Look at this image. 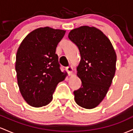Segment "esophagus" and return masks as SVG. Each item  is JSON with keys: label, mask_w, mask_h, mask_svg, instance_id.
Returning a JSON list of instances; mask_svg holds the SVG:
<instances>
[{"label": "esophagus", "mask_w": 133, "mask_h": 133, "mask_svg": "<svg viewBox=\"0 0 133 133\" xmlns=\"http://www.w3.org/2000/svg\"><path fill=\"white\" fill-rule=\"evenodd\" d=\"M66 70L67 71V72L68 73V74L70 75L72 74L73 72V70H74V69H73V67L71 66H67L66 68Z\"/></svg>", "instance_id": "1"}]
</instances>
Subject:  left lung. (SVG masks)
Returning a JSON list of instances; mask_svg holds the SVG:
<instances>
[{
	"label": "left lung",
	"instance_id": "obj_1",
	"mask_svg": "<svg viewBox=\"0 0 133 133\" xmlns=\"http://www.w3.org/2000/svg\"><path fill=\"white\" fill-rule=\"evenodd\" d=\"M68 37L78 47L81 57L77 70L82 86L74 92L75 101L79 106L93 109L104 99L112 82L116 52L108 38L94 27L76 28Z\"/></svg>",
	"mask_w": 133,
	"mask_h": 133
}]
</instances>
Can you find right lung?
I'll return each mask as SVG.
<instances>
[{
  "label": "right lung",
  "mask_w": 133,
  "mask_h": 133,
  "mask_svg": "<svg viewBox=\"0 0 133 133\" xmlns=\"http://www.w3.org/2000/svg\"><path fill=\"white\" fill-rule=\"evenodd\" d=\"M65 32L49 27L38 28L26 36L17 50V83L22 97L31 106L48 105L58 83L67 75L60 70L55 53Z\"/></svg>",
  "instance_id": "add662e5"
}]
</instances>
